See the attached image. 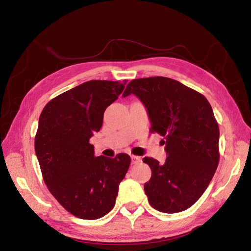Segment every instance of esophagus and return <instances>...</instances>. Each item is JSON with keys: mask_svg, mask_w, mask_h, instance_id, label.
<instances>
[{"mask_svg": "<svg viewBox=\"0 0 251 251\" xmlns=\"http://www.w3.org/2000/svg\"><path fill=\"white\" fill-rule=\"evenodd\" d=\"M131 159H132V164H137L140 162L141 158L138 157V156H135V155H132L131 156Z\"/></svg>", "mask_w": 251, "mask_h": 251, "instance_id": "34e87169", "label": "esophagus"}]
</instances>
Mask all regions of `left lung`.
Instances as JSON below:
<instances>
[{
  "mask_svg": "<svg viewBox=\"0 0 251 251\" xmlns=\"http://www.w3.org/2000/svg\"><path fill=\"white\" fill-rule=\"evenodd\" d=\"M134 94L146 105L151 133L164 137V164L143 158L151 170L144 192L151 207L175 214L189 208L207 188L219 164V126L204 95L177 80L154 76L133 79L124 97Z\"/></svg>",
  "mask_w": 251,
  "mask_h": 251,
  "instance_id": "8db88e82",
  "label": "left lung"
}]
</instances>
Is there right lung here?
<instances>
[{"label": "right lung", "instance_id": "obj_1", "mask_svg": "<svg viewBox=\"0 0 251 251\" xmlns=\"http://www.w3.org/2000/svg\"><path fill=\"white\" fill-rule=\"evenodd\" d=\"M126 81L90 80L51 100L43 109L35 154L49 192L73 216L96 220L114 207L131 157H95L90 138Z\"/></svg>", "mask_w": 251, "mask_h": 251}]
</instances>
